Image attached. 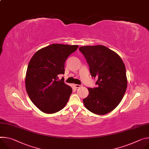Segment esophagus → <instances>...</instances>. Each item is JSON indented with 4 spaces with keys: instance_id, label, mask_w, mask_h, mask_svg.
<instances>
[{
    "instance_id": "obj_1",
    "label": "esophagus",
    "mask_w": 149,
    "mask_h": 149,
    "mask_svg": "<svg viewBox=\"0 0 149 149\" xmlns=\"http://www.w3.org/2000/svg\"><path fill=\"white\" fill-rule=\"evenodd\" d=\"M74 86L76 87V88H79L81 87H82L83 86L82 85H78V84H74Z\"/></svg>"
}]
</instances>
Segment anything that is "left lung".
Returning a JSON list of instances; mask_svg holds the SVG:
<instances>
[{"label":"left lung","mask_w":149,"mask_h":149,"mask_svg":"<svg viewBox=\"0 0 149 149\" xmlns=\"http://www.w3.org/2000/svg\"><path fill=\"white\" fill-rule=\"evenodd\" d=\"M89 65L91 76L97 78V87L88 88L83 99L87 109L102 115L112 111L123 99L127 87L124 63L116 53L102 45L79 48Z\"/></svg>","instance_id":"obj_1"}]
</instances>
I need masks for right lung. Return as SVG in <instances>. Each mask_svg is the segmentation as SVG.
<instances>
[{
	"mask_svg": "<svg viewBox=\"0 0 149 149\" xmlns=\"http://www.w3.org/2000/svg\"><path fill=\"white\" fill-rule=\"evenodd\" d=\"M78 45L52 44L37 51L29 62L25 75L28 95L45 113H56L65 106L72 88L58 75L64 74L65 62Z\"/></svg>",
	"mask_w": 149,
	"mask_h": 149,
	"instance_id": "add662e5",
	"label": "right lung"
}]
</instances>
